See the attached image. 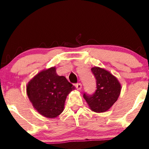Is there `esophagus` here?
I'll list each match as a JSON object with an SVG mask.
<instances>
[{
	"label": "esophagus",
	"instance_id": "esophagus-1",
	"mask_svg": "<svg viewBox=\"0 0 149 149\" xmlns=\"http://www.w3.org/2000/svg\"><path fill=\"white\" fill-rule=\"evenodd\" d=\"M75 86H76V88H77V90H81L82 88V84H76V85H75Z\"/></svg>",
	"mask_w": 149,
	"mask_h": 149
}]
</instances>
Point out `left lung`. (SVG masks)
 <instances>
[{
	"label": "left lung",
	"instance_id": "obj_1",
	"mask_svg": "<svg viewBox=\"0 0 149 149\" xmlns=\"http://www.w3.org/2000/svg\"><path fill=\"white\" fill-rule=\"evenodd\" d=\"M97 80V90L93 95L84 94V98L93 112H107L118 100L121 91V84L109 71L100 67L91 68Z\"/></svg>",
	"mask_w": 149,
	"mask_h": 149
}]
</instances>
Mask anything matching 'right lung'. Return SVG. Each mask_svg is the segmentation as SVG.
I'll return each mask as SVG.
<instances>
[{
	"label": "right lung",
	"mask_w": 149,
	"mask_h": 149,
	"mask_svg": "<svg viewBox=\"0 0 149 149\" xmlns=\"http://www.w3.org/2000/svg\"><path fill=\"white\" fill-rule=\"evenodd\" d=\"M65 76L51 67L39 72L29 81L26 94L34 109L47 118H55L64 110L66 97L74 89Z\"/></svg>",
	"instance_id": "add662e5"
}]
</instances>
